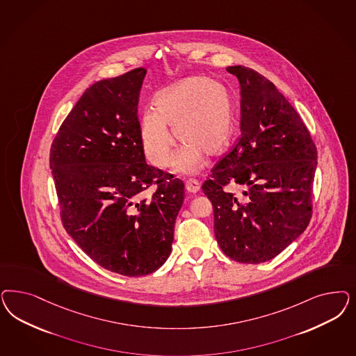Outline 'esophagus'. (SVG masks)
Wrapping results in <instances>:
<instances>
[{"label":"esophagus","instance_id":"34e87169","mask_svg":"<svg viewBox=\"0 0 356 356\" xmlns=\"http://www.w3.org/2000/svg\"><path fill=\"white\" fill-rule=\"evenodd\" d=\"M199 188H200V184L196 179H188L186 182V190L190 194H196L199 191Z\"/></svg>","mask_w":356,"mask_h":356}]
</instances>
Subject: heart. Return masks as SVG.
<instances>
[{
    "instance_id": "heart-1",
    "label": "heart",
    "mask_w": 356,
    "mask_h": 356,
    "mask_svg": "<svg viewBox=\"0 0 356 356\" xmlns=\"http://www.w3.org/2000/svg\"><path fill=\"white\" fill-rule=\"evenodd\" d=\"M154 107L140 118V138L150 163L165 169L170 165L175 136L182 141L174 160V172L193 174L203 157L220 156L233 134V104L228 89L204 77H187L163 89Z\"/></svg>"
}]
</instances>
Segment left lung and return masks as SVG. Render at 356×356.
I'll return each instance as SVG.
<instances>
[{"instance_id": "left-lung-1", "label": "left lung", "mask_w": 356, "mask_h": 356, "mask_svg": "<svg viewBox=\"0 0 356 356\" xmlns=\"http://www.w3.org/2000/svg\"><path fill=\"white\" fill-rule=\"evenodd\" d=\"M241 88V136L202 186L215 236L233 261H270L307 229L317 148L298 111L271 81L242 65L227 68ZM229 183L245 190L236 196Z\"/></svg>"}]
</instances>
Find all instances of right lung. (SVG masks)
<instances>
[{"instance_id": "add662e5", "label": "right lung", "mask_w": 356, "mask_h": 356, "mask_svg": "<svg viewBox=\"0 0 356 356\" xmlns=\"http://www.w3.org/2000/svg\"><path fill=\"white\" fill-rule=\"evenodd\" d=\"M145 74L134 69L92 83L49 152L64 228L95 264L124 276L166 262L184 199L179 178L145 162L138 116Z\"/></svg>"}]
</instances>
